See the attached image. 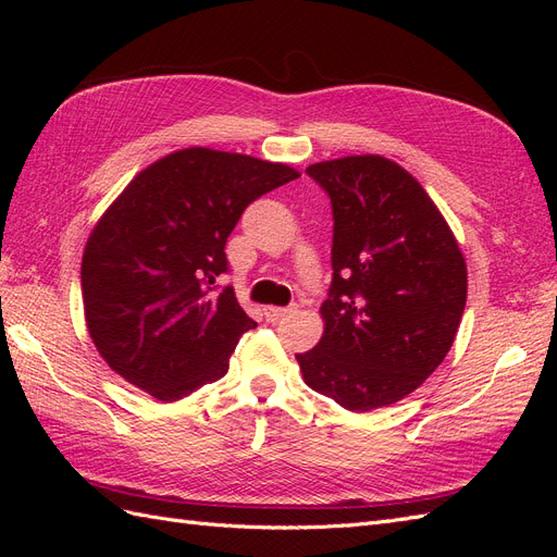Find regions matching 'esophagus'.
<instances>
[{
    "mask_svg": "<svg viewBox=\"0 0 557 557\" xmlns=\"http://www.w3.org/2000/svg\"><path fill=\"white\" fill-rule=\"evenodd\" d=\"M290 313H295V307H264V318L269 323H278V320Z\"/></svg>",
    "mask_w": 557,
    "mask_h": 557,
    "instance_id": "esophagus-1",
    "label": "esophagus"
}]
</instances>
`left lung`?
<instances>
[{"label": "left lung", "mask_w": 557, "mask_h": 557, "mask_svg": "<svg viewBox=\"0 0 557 557\" xmlns=\"http://www.w3.org/2000/svg\"><path fill=\"white\" fill-rule=\"evenodd\" d=\"M334 215L323 336L299 352L311 391L348 411L411 395L440 367L467 301V262L430 195L383 156L307 166Z\"/></svg>", "instance_id": "1"}]
</instances>
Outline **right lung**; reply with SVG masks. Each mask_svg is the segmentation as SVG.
<instances>
[{"label": "right lung", "mask_w": 557, "mask_h": 557, "mask_svg": "<svg viewBox=\"0 0 557 557\" xmlns=\"http://www.w3.org/2000/svg\"><path fill=\"white\" fill-rule=\"evenodd\" d=\"M297 176L283 162L193 146L127 183L81 262L90 339L117 376L176 401L227 374L239 336L258 327L232 285H215L227 237L250 201Z\"/></svg>", "instance_id": "right-lung-1"}]
</instances>
